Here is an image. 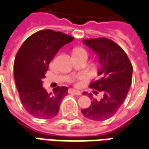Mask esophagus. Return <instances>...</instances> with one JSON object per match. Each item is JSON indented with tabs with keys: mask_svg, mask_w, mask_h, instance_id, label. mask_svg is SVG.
<instances>
[{
	"mask_svg": "<svg viewBox=\"0 0 149 149\" xmlns=\"http://www.w3.org/2000/svg\"><path fill=\"white\" fill-rule=\"evenodd\" d=\"M68 92H69V93H71V94L77 95H81V92H80V91H78V90H75V89H72V88H69V90H68Z\"/></svg>",
	"mask_w": 149,
	"mask_h": 149,
	"instance_id": "esophagus-1",
	"label": "esophagus"
}]
</instances>
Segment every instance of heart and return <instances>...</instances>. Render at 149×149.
Returning <instances> with one entry per match:
<instances>
[{
	"label": "heart",
	"mask_w": 149,
	"mask_h": 149,
	"mask_svg": "<svg viewBox=\"0 0 149 149\" xmlns=\"http://www.w3.org/2000/svg\"><path fill=\"white\" fill-rule=\"evenodd\" d=\"M76 52H80V53H84V54H87V52H86L85 50L84 49H77L76 50H75V53Z\"/></svg>",
	"instance_id": "b5f03b06"
}]
</instances>
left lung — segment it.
<instances>
[{"label": "left lung", "mask_w": 149, "mask_h": 149, "mask_svg": "<svg viewBox=\"0 0 149 149\" xmlns=\"http://www.w3.org/2000/svg\"><path fill=\"white\" fill-rule=\"evenodd\" d=\"M83 43L96 54L100 65L99 79L89 87L103 95L97 100L88 94L92 100L91 106L81 112L88 119L104 121L113 116L125 101L132 84L133 66L125 51L111 39L90 38L84 39ZM83 94L88 93L84 91Z\"/></svg>", "instance_id": "left-lung-1"}]
</instances>
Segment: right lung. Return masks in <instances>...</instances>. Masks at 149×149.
Returning <instances> with one entry per match:
<instances>
[{
	"label": "right lung",
	"mask_w": 149,
	"mask_h": 149,
	"mask_svg": "<svg viewBox=\"0 0 149 149\" xmlns=\"http://www.w3.org/2000/svg\"><path fill=\"white\" fill-rule=\"evenodd\" d=\"M73 40L70 35L42 30L24 41L14 61V78L23 106L35 118L49 119L58 114L67 87H57L48 93L42 79L49 64L61 47Z\"/></svg>",
	"instance_id": "1"
}]
</instances>
